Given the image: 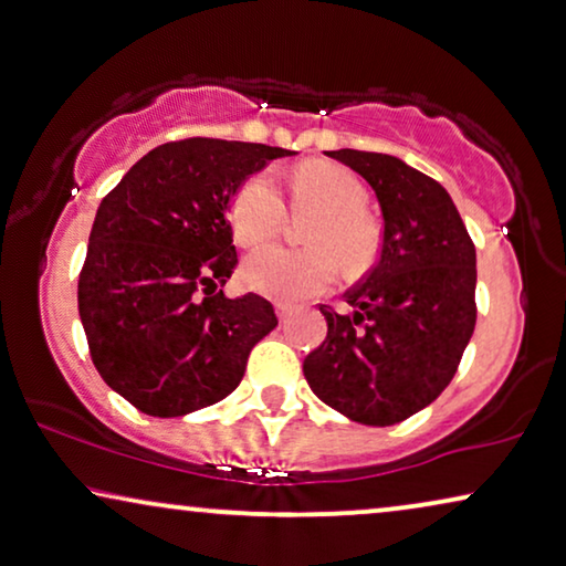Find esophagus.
I'll list each match as a JSON object with an SVG mask.
<instances>
[{
    "label": "esophagus",
    "instance_id": "esophagus-1",
    "mask_svg": "<svg viewBox=\"0 0 566 566\" xmlns=\"http://www.w3.org/2000/svg\"><path fill=\"white\" fill-rule=\"evenodd\" d=\"M275 314L281 322H289V318L293 316V306H289V303H275Z\"/></svg>",
    "mask_w": 566,
    "mask_h": 566
}]
</instances>
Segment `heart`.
I'll list each match as a JSON object with an SVG mask.
<instances>
[{"label":"heart","instance_id":"obj_1","mask_svg":"<svg viewBox=\"0 0 566 566\" xmlns=\"http://www.w3.org/2000/svg\"><path fill=\"white\" fill-rule=\"evenodd\" d=\"M293 207L318 211L306 229L308 250L265 248L244 263V283L277 301H306L337 277V258L363 268L378 250V229L365 214L367 188L352 170L334 163H306L293 174ZM289 217L273 174H258L232 199V229L244 248L270 242Z\"/></svg>","mask_w":566,"mask_h":566}]
</instances>
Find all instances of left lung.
Listing matches in <instances>:
<instances>
[{
    "mask_svg": "<svg viewBox=\"0 0 566 566\" xmlns=\"http://www.w3.org/2000/svg\"><path fill=\"white\" fill-rule=\"evenodd\" d=\"M365 178L382 211V248L344 293L352 314L318 306L326 339L303 375L326 406L365 426L419 413L452 382L474 332L478 258L447 188L396 155L332 150Z\"/></svg>",
    "mask_w": 566,
    "mask_h": 566,
    "instance_id": "1",
    "label": "left lung"
}]
</instances>
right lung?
<instances>
[{
	"label": "right lung",
	"instance_id": "obj_1",
	"mask_svg": "<svg viewBox=\"0 0 566 566\" xmlns=\"http://www.w3.org/2000/svg\"><path fill=\"white\" fill-rule=\"evenodd\" d=\"M289 155L188 137L155 147L104 196L78 275V316L94 367L137 411L176 419L227 398L252 347L277 326L258 293L214 291L237 265L232 196Z\"/></svg>",
	"mask_w": 566,
	"mask_h": 566
}]
</instances>
